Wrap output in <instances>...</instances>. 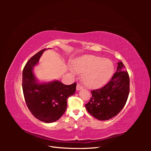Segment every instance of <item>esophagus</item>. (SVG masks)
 <instances>
[{"label": "esophagus", "mask_w": 151, "mask_h": 151, "mask_svg": "<svg viewBox=\"0 0 151 151\" xmlns=\"http://www.w3.org/2000/svg\"><path fill=\"white\" fill-rule=\"evenodd\" d=\"M82 88V86L79 84H77V86H76V90L77 91H79V90H81Z\"/></svg>", "instance_id": "1"}]
</instances>
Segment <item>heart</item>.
<instances>
[{
	"mask_svg": "<svg viewBox=\"0 0 151 151\" xmlns=\"http://www.w3.org/2000/svg\"><path fill=\"white\" fill-rule=\"evenodd\" d=\"M70 71L72 74L83 73L82 79L89 88H97L104 84L114 72L113 62L107 58L85 55L72 63Z\"/></svg>",
	"mask_w": 151,
	"mask_h": 151,
	"instance_id": "b5f03b06",
	"label": "heart"
}]
</instances>
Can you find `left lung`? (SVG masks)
<instances>
[{
	"label": "left lung",
	"instance_id": "1",
	"mask_svg": "<svg viewBox=\"0 0 151 151\" xmlns=\"http://www.w3.org/2000/svg\"><path fill=\"white\" fill-rule=\"evenodd\" d=\"M111 81L103 88L91 91L92 97L85 104L87 111L99 120H108L124 107L129 94L130 79L123 63L119 61Z\"/></svg>",
	"mask_w": 151,
	"mask_h": 151
}]
</instances>
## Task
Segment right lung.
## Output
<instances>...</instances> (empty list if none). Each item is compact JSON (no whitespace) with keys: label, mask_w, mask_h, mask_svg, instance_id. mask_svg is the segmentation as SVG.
<instances>
[{"label":"right lung","mask_w":151,"mask_h":151,"mask_svg":"<svg viewBox=\"0 0 151 151\" xmlns=\"http://www.w3.org/2000/svg\"><path fill=\"white\" fill-rule=\"evenodd\" d=\"M46 50H41L26 63L22 71V86L26 103L32 115L45 123H52L65 113L67 99L74 94L76 83L65 85L58 80L47 82L38 80L34 67L38 64Z\"/></svg>","instance_id":"obj_1"}]
</instances>
